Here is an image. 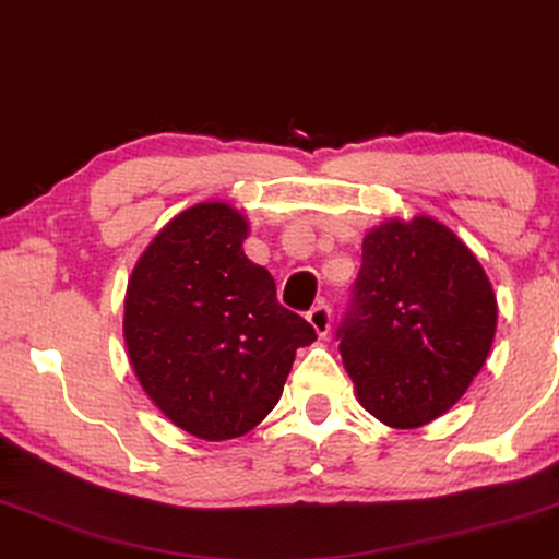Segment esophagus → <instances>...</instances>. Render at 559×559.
I'll return each instance as SVG.
<instances>
[{
	"label": "esophagus",
	"instance_id": "esophagus-1",
	"mask_svg": "<svg viewBox=\"0 0 559 559\" xmlns=\"http://www.w3.org/2000/svg\"><path fill=\"white\" fill-rule=\"evenodd\" d=\"M309 324L314 326V332L319 334V337H326V332H330L332 326V309L326 307V304H319V307H314L307 314Z\"/></svg>",
	"mask_w": 559,
	"mask_h": 559
}]
</instances>
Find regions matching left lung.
I'll return each instance as SVG.
<instances>
[{
    "label": "left lung",
    "instance_id": "obj_1",
    "mask_svg": "<svg viewBox=\"0 0 559 559\" xmlns=\"http://www.w3.org/2000/svg\"><path fill=\"white\" fill-rule=\"evenodd\" d=\"M496 319L493 286L450 227L424 214L373 227L337 330L357 401L396 429L435 421L480 373Z\"/></svg>",
    "mask_w": 559,
    "mask_h": 559
}]
</instances>
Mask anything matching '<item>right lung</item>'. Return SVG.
Wrapping results in <instances>:
<instances>
[{
  "instance_id": "1",
  "label": "right lung",
  "mask_w": 559,
  "mask_h": 559,
  "mask_svg": "<svg viewBox=\"0 0 559 559\" xmlns=\"http://www.w3.org/2000/svg\"><path fill=\"white\" fill-rule=\"evenodd\" d=\"M248 219L227 202L176 214L140 255L124 294V345L140 385L170 424L235 440L278 404L314 326L275 299L245 255Z\"/></svg>"
}]
</instances>
